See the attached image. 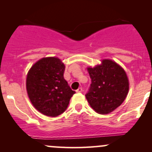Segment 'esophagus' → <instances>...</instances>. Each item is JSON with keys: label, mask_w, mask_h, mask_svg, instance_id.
Listing matches in <instances>:
<instances>
[{"label": "esophagus", "mask_w": 152, "mask_h": 152, "mask_svg": "<svg viewBox=\"0 0 152 152\" xmlns=\"http://www.w3.org/2000/svg\"><path fill=\"white\" fill-rule=\"evenodd\" d=\"M82 91H83V89H82L81 87H80V88H78L77 90H76V92L77 93H81V92H82Z\"/></svg>", "instance_id": "34e87169"}]
</instances>
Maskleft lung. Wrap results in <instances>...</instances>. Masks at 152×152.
<instances>
[{"label":"left lung","instance_id":"obj_1","mask_svg":"<svg viewBox=\"0 0 152 152\" xmlns=\"http://www.w3.org/2000/svg\"><path fill=\"white\" fill-rule=\"evenodd\" d=\"M91 83L86 94L91 107L100 114H106L118 107L126 99L129 88L123 68L109 59L87 69Z\"/></svg>","mask_w":152,"mask_h":152}]
</instances>
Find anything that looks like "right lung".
<instances>
[{
	"label": "right lung",
	"mask_w": 152,
	"mask_h": 152,
	"mask_svg": "<svg viewBox=\"0 0 152 152\" xmlns=\"http://www.w3.org/2000/svg\"><path fill=\"white\" fill-rule=\"evenodd\" d=\"M65 66L56 57L38 61L28 73L26 89L34 106L41 114L55 117L61 114L76 93L64 79Z\"/></svg>",
	"instance_id": "add662e5"
}]
</instances>
